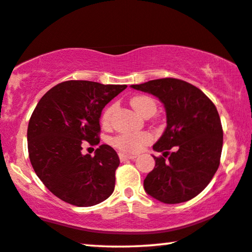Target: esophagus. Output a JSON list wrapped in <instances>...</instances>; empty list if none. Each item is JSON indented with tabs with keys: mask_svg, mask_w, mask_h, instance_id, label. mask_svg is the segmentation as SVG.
<instances>
[{
	"mask_svg": "<svg viewBox=\"0 0 252 252\" xmlns=\"http://www.w3.org/2000/svg\"><path fill=\"white\" fill-rule=\"evenodd\" d=\"M119 157H120V160L122 161V162L126 160H132L136 158L135 156H129V154H124V153H120Z\"/></svg>",
	"mask_w": 252,
	"mask_h": 252,
	"instance_id": "obj_1",
	"label": "esophagus"
}]
</instances>
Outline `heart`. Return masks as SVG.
Wrapping results in <instances>:
<instances>
[{
    "instance_id": "b5f03b06",
    "label": "heart",
    "mask_w": 252,
    "mask_h": 252,
    "mask_svg": "<svg viewBox=\"0 0 252 252\" xmlns=\"http://www.w3.org/2000/svg\"><path fill=\"white\" fill-rule=\"evenodd\" d=\"M132 108L139 114L140 116L147 117L152 116L157 110V103L149 95H136L130 100ZM116 109V105H110L106 108L102 114L101 121L105 126H109L113 120L114 112ZM151 142V136L146 132L139 133H122L113 139L114 146L126 153H136L142 149L144 145Z\"/></svg>"
}]
</instances>
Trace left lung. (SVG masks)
<instances>
[{
    "mask_svg": "<svg viewBox=\"0 0 252 252\" xmlns=\"http://www.w3.org/2000/svg\"><path fill=\"white\" fill-rule=\"evenodd\" d=\"M132 89L156 95L163 103L167 128L153 150L156 166L144 180L151 197L165 204L192 199L219 168L223 131L214 103L198 87L176 78H161Z\"/></svg>",
    "mask_w": 252,
    "mask_h": 252,
    "instance_id": "left-lung-1",
    "label": "left lung"
}]
</instances>
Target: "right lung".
<instances>
[{"instance_id":"add662e5","label":"right lung","mask_w":252,"mask_h":252,"mask_svg":"<svg viewBox=\"0 0 252 252\" xmlns=\"http://www.w3.org/2000/svg\"><path fill=\"white\" fill-rule=\"evenodd\" d=\"M126 85L68 80L50 89L33 110L28 126L29 157L45 187L79 207L103 202L115 188L120 159L102 144L94 157L82 153L84 142H100V116Z\"/></svg>"}]
</instances>
